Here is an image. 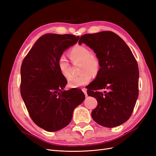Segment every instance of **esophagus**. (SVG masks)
<instances>
[{
  "mask_svg": "<svg viewBox=\"0 0 156 156\" xmlns=\"http://www.w3.org/2000/svg\"><path fill=\"white\" fill-rule=\"evenodd\" d=\"M82 90H83V92H84V94H85V96H87V88H82Z\"/></svg>",
  "mask_w": 156,
  "mask_h": 156,
  "instance_id": "obj_1",
  "label": "esophagus"
}]
</instances>
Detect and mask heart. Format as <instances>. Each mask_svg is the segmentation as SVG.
Returning <instances> with one entry per match:
<instances>
[{
    "label": "heart",
    "instance_id": "b5f03b06",
    "mask_svg": "<svg viewBox=\"0 0 156 156\" xmlns=\"http://www.w3.org/2000/svg\"><path fill=\"white\" fill-rule=\"evenodd\" d=\"M69 55L73 62H81L80 72L76 76H70L71 65L64 55H61L57 61L60 72L68 78V85L71 88H77L86 85L91 81L92 74L97 75L100 72L101 62L98 56L91 53V51L85 45H77L72 48Z\"/></svg>",
    "mask_w": 156,
    "mask_h": 156
}]
</instances>
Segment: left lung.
Listing matches in <instances>:
<instances>
[{
    "instance_id": "obj_1",
    "label": "left lung",
    "mask_w": 156,
    "mask_h": 156,
    "mask_svg": "<svg viewBox=\"0 0 156 156\" xmlns=\"http://www.w3.org/2000/svg\"><path fill=\"white\" fill-rule=\"evenodd\" d=\"M82 43L94 50L101 62L100 72L87 90L98 101L92 119L106 127L124 124L139 96V71L135 56L124 41L111 31L84 34L79 41ZM102 89L106 91L101 92Z\"/></svg>"
}]
</instances>
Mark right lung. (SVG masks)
Instances as JSON below:
<instances>
[{
    "instance_id": "obj_1",
    "label": "right lung",
    "mask_w": 156,
    "mask_h": 156,
    "mask_svg": "<svg viewBox=\"0 0 156 156\" xmlns=\"http://www.w3.org/2000/svg\"><path fill=\"white\" fill-rule=\"evenodd\" d=\"M79 39L72 34H47L39 37L23 60L21 95L33 122L48 131L68 126L74 108L84 101L81 90H63L67 80L57 66L59 56Z\"/></svg>"
}]
</instances>
